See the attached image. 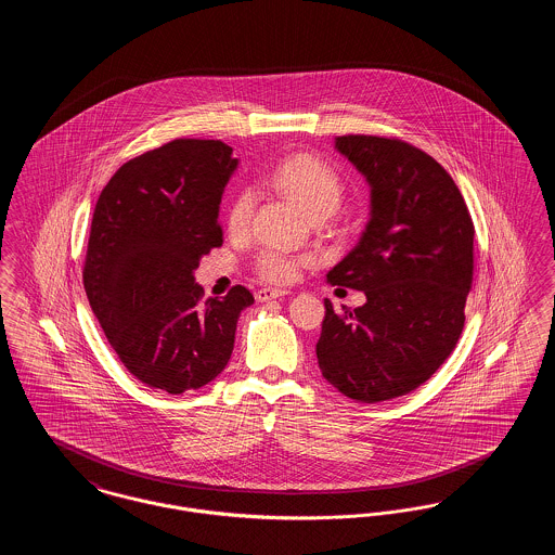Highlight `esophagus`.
Listing matches in <instances>:
<instances>
[{
  "label": "esophagus",
  "mask_w": 555,
  "mask_h": 555,
  "mask_svg": "<svg viewBox=\"0 0 555 555\" xmlns=\"http://www.w3.org/2000/svg\"><path fill=\"white\" fill-rule=\"evenodd\" d=\"M289 291L285 289H270V287H266V289H260L256 293V299L258 301H270V299H279V297H285Z\"/></svg>",
  "instance_id": "1"
}]
</instances>
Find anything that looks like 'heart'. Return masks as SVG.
<instances>
[{
  "label": "heart",
  "instance_id": "b5f03b06",
  "mask_svg": "<svg viewBox=\"0 0 555 555\" xmlns=\"http://www.w3.org/2000/svg\"><path fill=\"white\" fill-rule=\"evenodd\" d=\"M272 186L293 199L308 216H331L339 208L344 197V181L335 168L322 159L299 154L285 159L272 172ZM256 197L249 189L238 191L227 210V229L241 235L249 229ZM310 256H291L287 251L266 247L256 258V272L268 283H289L299 268L310 264Z\"/></svg>",
  "mask_w": 555,
  "mask_h": 555
}]
</instances>
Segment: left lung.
<instances>
[{"mask_svg":"<svg viewBox=\"0 0 555 555\" xmlns=\"http://www.w3.org/2000/svg\"><path fill=\"white\" fill-rule=\"evenodd\" d=\"M370 185V220L326 281L366 304L326 314L317 344L322 376L362 403L405 396L446 362L464 328L475 270V224L448 170L387 137L335 139Z\"/></svg>","mask_w":555,"mask_h":555,"instance_id":"8db88e82","label":"left lung"}]
</instances>
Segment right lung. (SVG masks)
<instances>
[{
	"label": "right lung",
	"instance_id": "right-lung-1",
	"mask_svg": "<svg viewBox=\"0 0 555 555\" xmlns=\"http://www.w3.org/2000/svg\"><path fill=\"white\" fill-rule=\"evenodd\" d=\"M235 168L222 141L175 139L122 164L95 204L82 285L112 349L152 389L179 396L214 380L254 304L241 285L204 299L193 276L222 245L218 208Z\"/></svg>",
	"mask_w": 555,
	"mask_h": 555
}]
</instances>
